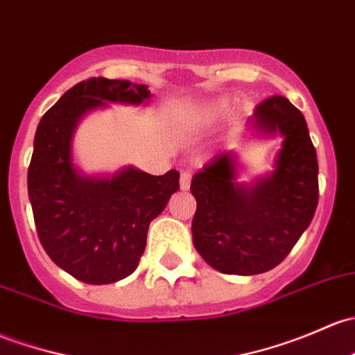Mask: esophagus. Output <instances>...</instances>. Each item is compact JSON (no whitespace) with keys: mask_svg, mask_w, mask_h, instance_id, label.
<instances>
[{"mask_svg":"<svg viewBox=\"0 0 355 355\" xmlns=\"http://www.w3.org/2000/svg\"><path fill=\"white\" fill-rule=\"evenodd\" d=\"M190 180H192V171L190 170H184L180 173V189L187 190L190 185Z\"/></svg>","mask_w":355,"mask_h":355,"instance_id":"1","label":"esophagus"}]
</instances>
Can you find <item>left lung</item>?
Listing matches in <instances>:
<instances>
[{"label": "left lung", "mask_w": 355, "mask_h": 355, "mask_svg": "<svg viewBox=\"0 0 355 355\" xmlns=\"http://www.w3.org/2000/svg\"><path fill=\"white\" fill-rule=\"evenodd\" d=\"M253 137H282L274 170L240 182L234 149L216 155L192 177L197 200L192 241L223 274L255 275L282 262L315 216L318 159L304 115L284 96H270L246 119Z\"/></svg>", "instance_id": "8db88e82"}]
</instances>
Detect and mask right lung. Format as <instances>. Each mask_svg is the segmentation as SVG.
<instances>
[{
	"mask_svg": "<svg viewBox=\"0 0 355 355\" xmlns=\"http://www.w3.org/2000/svg\"><path fill=\"white\" fill-rule=\"evenodd\" d=\"M146 85L89 78L69 88L40 119L28 166L37 234L52 262L87 284H112L136 270L149 223L178 190L177 170L149 175L128 165L87 175L74 163L78 125L93 110L148 105Z\"/></svg>",
	"mask_w": 355,
	"mask_h": 355,
	"instance_id": "1",
	"label": "right lung"
}]
</instances>
